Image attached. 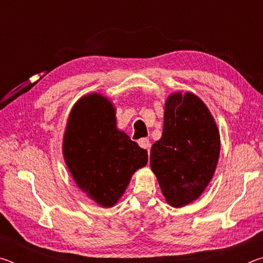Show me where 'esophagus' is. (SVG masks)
Listing matches in <instances>:
<instances>
[{"label":"esophagus","instance_id":"1","mask_svg":"<svg viewBox=\"0 0 263 263\" xmlns=\"http://www.w3.org/2000/svg\"><path fill=\"white\" fill-rule=\"evenodd\" d=\"M138 144H139L140 147L144 149H148V147H149V140L147 139V138H141V139L138 140Z\"/></svg>","mask_w":263,"mask_h":263}]
</instances>
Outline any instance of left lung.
I'll list each match as a JSON object with an SVG mask.
<instances>
[{"instance_id": "1", "label": "left lung", "mask_w": 263, "mask_h": 263, "mask_svg": "<svg viewBox=\"0 0 263 263\" xmlns=\"http://www.w3.org/2000/svg\"><path fill=\"white\" fill-rule=\"evenodd\" d=\"M220 137L204 102L193 92L177 91L164 104L161 139L151 148V168L172 206L197 199L215 174Z\"/></svg>"}]
</instances>
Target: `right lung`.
Instances as JSON below:
<instances>
[{
    "label": "right lung",
    "mask_w": 263,
    "mask_h": 263,
    "mask_svg": "<svg viewBox=\"0 0 263 263\" xmlns=\"http://www.w3.org/2000/svg\"><path fill=\"white\" fill-rule=\"evenodd\" d=\"M62 154L77 185L103 208L114 206L135 172L147 163V151L116 127V109L97 92L74 104Z\"/></svg>",
    "instance_id": "right-lung-1"
}]
</instances>
